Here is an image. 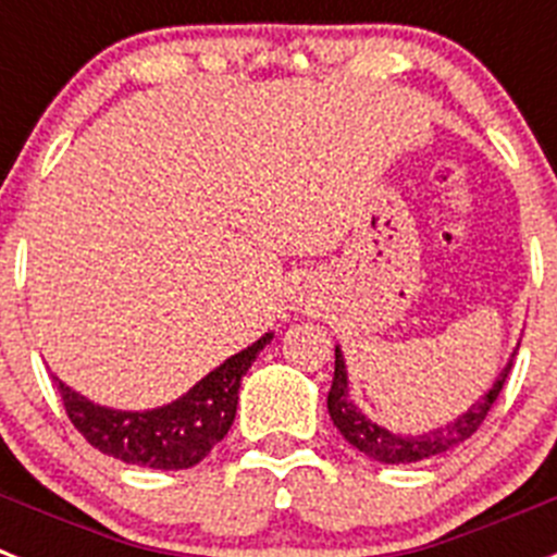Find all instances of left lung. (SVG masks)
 Returning <instances> with one entry per match:
<instances>
[{"mask_svg": "<svg viewBox=\"0 0 557 557\" xmlns=\"http://www.w3.org/2000/svg\"><path fill=\"white\" fill-rule=\"evenodd\" d=\"M516 348L510 354L508 366L502 368V373L496 376V382L491 385V391L474 401L469 410L457 416L449 424L437 426V430L421 432V435H396V432L385 430V426L373 424L366 412L359 410L351 401V393H348V371H346V359H343V351L339 346H334V379H332V391H329V416H332L334 426L339 430V435L346 437L354 449H359L362 455H368L376 462H387V466H398V462H418V460H430L435 455H444V451L455 449L462 441H469L480 424L485 421L488 410L494 407L496 396H499L505 379H508L510 368H513Z\"/></svg>", "mask_w": 557, "mask_h": 557, "instance_id": "obj_1", "label": "left lung"}]
</instances>
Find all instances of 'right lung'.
Wrapping results in <instances>:
<instances>
[{
	"instance_id": "obj_1",
	"label": "right lung",
	"mask_w": 557,
	"mask_h": 557,
	"mask_svg": "<svg viewBox=\"0 0 557 557\" xmlns=\"http://www.w3.org/2000/svg\"><path fill=\"white\" fill-rule=\"evenodd\" d=\"M270 339L273 332H264L253 346L228 357L184 396L156 410H113L95 405L58 376L55 385L69 421L102 455L145 469H191L228 435L243 376Z\"/></svg>"
}]
</instances>
